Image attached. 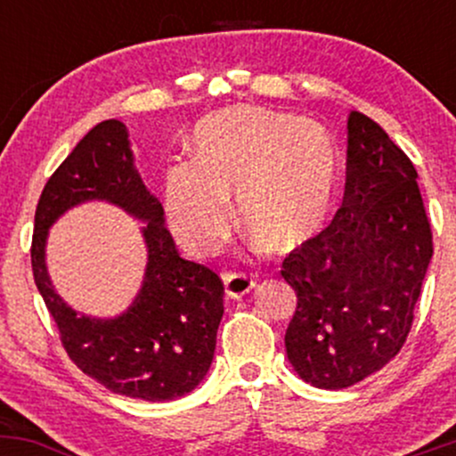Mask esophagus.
Returning a JSON list of instances; mask_svg holds the SVG:
<instances>
[{
	"label": "esophagus",
	"instance_id": "34e87169",
	"mask_svg": "<svg viewBox=\"0 0 456 456\" xmlns=\"http://www.w3.org/2000/svg\"><path fill=\"white\" fill-rule=\"evenodd\" d=\"M224 287H227L229 297H242L253 289L255 276L250 272H224L223 274Z\"/></svg>",
	"mask_w": 456,
	"mask_h": 456
}]
</instances>
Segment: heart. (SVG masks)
I'll use <instances>...</instances> for the list:
<instances>
[{"mask_svg": "<svg viewBox=\"0 0 456 456\" xmlns=\"http://www.w3.org/2000/svg\"><path fill=\"white\" fill-rule=\"evenodd\" d=\"M338 182V150L322 124L291 113L232 107L208 115L192 137V160L165 171L171 232L192 253H212L240 221L259 242L291 250L326 223Z\"/></svg>", "mask_w": 456, "mask_h": 456, "instance_id": "1", "label": "heart"}]
</instances>
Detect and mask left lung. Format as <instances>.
Returning <instances> with one entry per match:
<instances>
[{
  "label": "left lung",
  "instance_id": "1",
  "mask_svg": "<svg viewBox=\"0 0 456 456\" xmlns=\"http://www.w3.org/2000/svg\"><path fill=\"white\" fill-rule=\"evenodd\" d=\"M347 130L341 208L281 270L297 296L287 358L326 390L358 384L401 352L433 257L416 167L364 113H349Z\"/></svg>",
  "mask_w": 456,
  "mask_h": 456
}]
</instances>
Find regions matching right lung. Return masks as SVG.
<instances>
[{"label":"right lung","instance_id":"add662e5","mask_svg":"<svg viewBox=\"0 0 456 456\" xmlns=\"http://www.w3.org/2000/svg\"><path fill=\"white\" fill-rule=\"evenodd\" d=\"M104 198L149 221V268L138 300L124 316H77L54 294L44 265L45 232L68 207ZM162 206L133 167L126 126L96 124L55 169L36 206L31 270L66 354L115 395L171 401L195 390L210 369L223 317L221 276L182 259L165 227Z\"/></svg>","mask_w":456,"mask_h":456}]
</instances>
